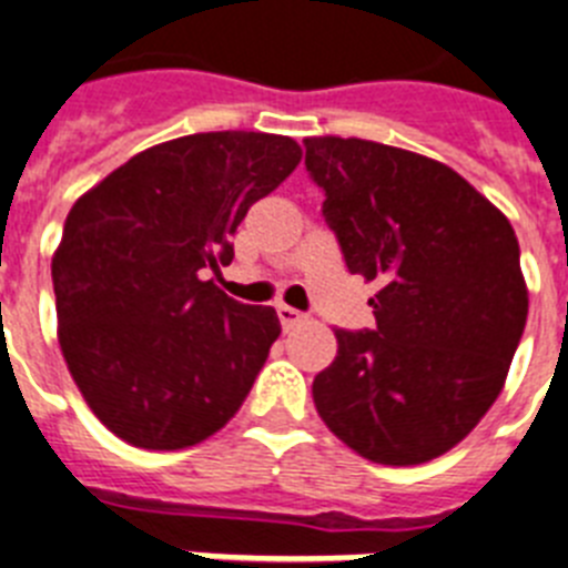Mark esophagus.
<instances>
[{"mask_svg": "<svg viewBox=\"0 0 568 568\" xmlns=\"http://www.w3.org/2000/svg\"><path fill=\"white\" fill-rule=\"evenodd\" d=\"M278 318H281V327H284V331H293V327L298 325L304 316L295 311V307H290V304H278Z\"/></svg>", "mask_w": 568, "mask_h": 568, "instance_id": "1", "label": "esophagus"}]
</instances>
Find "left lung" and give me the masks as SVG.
Segmentation results:
<instances>
[{"instance_id":"1","label":"left lung","mask_w":568,"mask_h":568,"mask_svg":"<svg viewBox=\"0 0 568 568\" xmlns=\"http://www.w3.org/2000/svg\"><path fill=\"white\" fill-rule=\"evenodd\" d=\"M304 148L348 273L377 284V327L334 331V363L313 379L318 418L374 464L433 462L508 377L528 316L517 234L444 162L342 135Z\"/></svg>"}]
</instances>
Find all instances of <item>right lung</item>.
<instances>
[{"instance_id":"right-lung-1","label":"right lung","mask_w":568,"mask_h":568,"mask_svg":"<svg viewBox=\"0 0 568 568\" xmlns=\"http://www.w3.org/2000/svg\"><path fill=\"white\" fill-rule=\"evenodd\" d=\"M302 162L290 135L220 130L153 144L65 217L51 281L58 342L95 418L142 449H185L237 415L281 334L273 307L214 275L252 203Z\"/></svg>"}]
</instances>
